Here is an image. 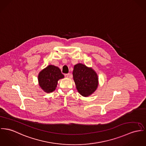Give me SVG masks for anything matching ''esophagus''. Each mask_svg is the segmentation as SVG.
<instances>
[{
  "instance_id": "obj_1",
  "label": "esophagus",
  "mask_w": 146,
  "mask_h": 146,
  "mask_svg": "<svg viewBox=\"0 0 146 146\" xmlns=\"http://www.w3.org/2000/svg\"><path fill=\"white\" fill-rule=\"evenodd\" d=\"M69 76H70V74H69V73H67V74H64V76H65L66 78H68V77H69Z\"/></svg>"
}]
</instances>
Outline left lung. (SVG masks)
Returning a JSON list of instances; mask_svg holds the SVG:
<instances>
[{
  "label": "left lung",
  "instance_id": "1",
  "mask_svg": "<svg viewBox=\"0 0 146 146\" xmlns=\"http://www.w3.org/2000/svg\"><path fill=\"white\" fill-rule=\"evenodd\" d=\"M73 75L76 88L82 96L87 97L97 89L98 76L92 69L79 63L74 66Z\"/></svg>",
  "mask_w": 146,
  "mask_h": 146
}]
</instances>
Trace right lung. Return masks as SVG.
I'll return each instance as SVG.
<instances>
[{
  "label": "right lung",
  "mask_w": 146,
  "mask_h": 146,
  "mask_svg": "<svg viewBox=\"0 0 146 146\" xmlns=\"http://www.w3.org/2000/svg\"><path fill=\"white\" fill-rule=\"evenodd\" d=\"M64 78L60 69L49 65L41 71L38 76L39 86L46 93H50L56 90L58 80Z\"/></svg>",
  "instance_id": "add662e5"
}]
</instances>
